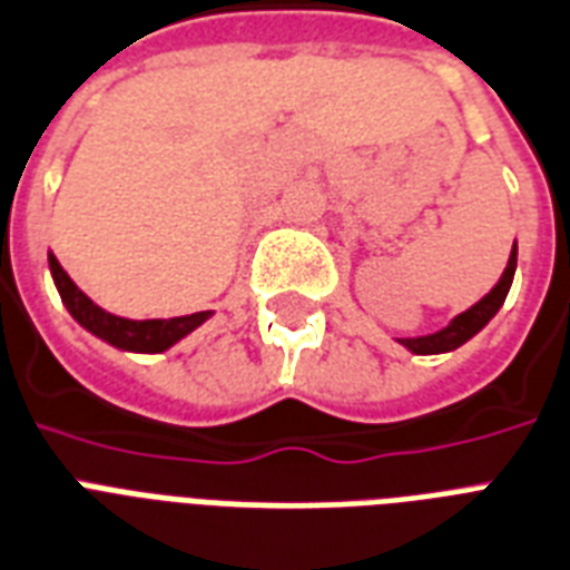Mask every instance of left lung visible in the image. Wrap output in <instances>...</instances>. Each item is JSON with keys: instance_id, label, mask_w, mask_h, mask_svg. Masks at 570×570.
Listing matches in <instances>:
<instances>
[{"instance_id": "8db88e82", "label": "left lung", "mask_w": 570, "mask_h": 570, "mask_svg": "<svg viewBox=\"0 0 570 570\" xmlns=\"http://www.w3.org/2000/svg\"><path fill=\"white\" fill-rule=\"evenodd\" d=\"M514 267H518V246L511 249L505 273H502L500 282L493 285L491 294H484L473 308L461 312V315L454 317L449 326H443L440 333L419 335V338H401V345L407 347V351H413V354H443V351H454V347L464 345L466 338H473V335L500 312V306L505 303V297H509L511 279H514Z\"/></svg>"}]
</instances>
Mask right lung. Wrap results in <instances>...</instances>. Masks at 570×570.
<instances>
[{
    "instance_id": "obj_1",
    "label": "right lung",
    "mask_w": 570,
    "mask_h": 570,
    "mask_svg": "<svg viewBox=\"0 0 570 570\" xmlns=\"http://www.w3.org/2000/svg\"><path fill=\"white\" fill-rule=\"evenodd\" d=\"M50 271L56 279V288L61 294V303L68 306V312L77 317L79 324L86 326L88 333L100 335L104 342L125 351H139V354H160L166 347H171L178 338L193 333L198 324H205L210 312H196V315L169 317V321H127V317L109 315L100 306H95L82 291L70 282V276L61 271V264L56 262V255H50Z\"/></svg>"
}]
</instances>
